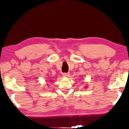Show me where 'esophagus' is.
<instances>
[{"label": "esophagus", "instance_id": "esophagus-1", "mask_svg": "<svg viewBox=\"0 0 129 129\" xmlns=\"http://www.w3.org/2000/svg\"><path fill=\"white\" fill-rule=\"evenodd\" d=\"M69 75V73H62V76H64V77H68Z\"/></svg>", "mask_w": 129, "mask_h": 129}]
</instances>
